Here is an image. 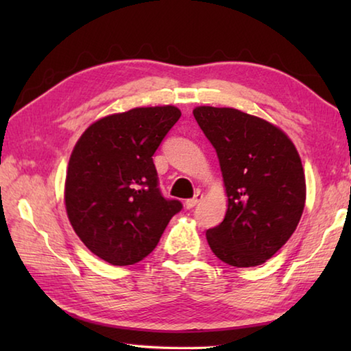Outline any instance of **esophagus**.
I'll return each mask as SVG.
<instances>
[{"mask_svg": "<svg viewBox=\"0 0 351 351\" xmlns=\"http://www.w3.org/2000/svg\"><path fill=\"white\" fill-rule=\"evenodd\" d=\"M201 199H203V193L197 192V193H195L193 198H190V199L186 201V207H187V209H192V207L197 206Z\"/></svg>", "mask_w": 351, "mask_h": 351, "instance_id": "obj_1", "label": "esophagus"}]
</instances>
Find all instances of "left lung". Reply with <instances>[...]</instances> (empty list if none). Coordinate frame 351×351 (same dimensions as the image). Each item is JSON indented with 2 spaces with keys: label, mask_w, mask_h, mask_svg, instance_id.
<instances>
[{
  "label": "left lung",
  "mask_w": 351,
  "mask_h": 351,
  "mask_svg": "<svg viewBox=\"0 0 351 351\" xmlns=\"http://www.w3.org/2000/svg\"><path fill=\"white\" fill-rule=\"evenodd\" d=\"M193 116L215 148L228 193V212L207 230V243L230 266L265 263L294 234L304 212L299 153L280 128L240 110L197 106Z\"/></svg>",
  "instance_id": "left-lung-1"
}]
</instances>
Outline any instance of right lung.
Here are the masks:
<instances>
[{
	"label": "right lung",
	"instance_id": "1",
	"mask_svg": "<svg viewBox=\"0 0 351 351\" xmlns=\"http://www.w3.org/2000/svg\"><path fill=\"white\" fill-rule=\"evenodd\" d=\"M181 117L176 106H147L99 119L69 158L64 204L90 251L114 266L145 258L182 209L159 189L153 154Z\"/></svg>",
	"mask_w": 351,
	"mask_h": 351
}]
</instances>
